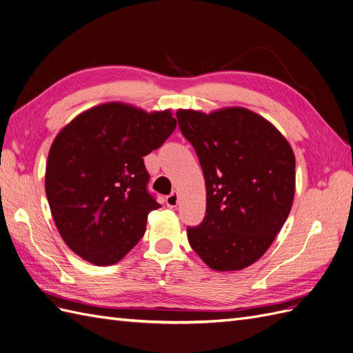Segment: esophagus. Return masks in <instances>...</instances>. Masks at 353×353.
<instances>
[{
	"instance_id": "esophagus-1",
	"label": "esophagus",
	"mask_w": 353,
	"mask_h": 353,
	"mask_svg": "<svg viewBox=\"0 0 353 353\" xmlns=\"http://www.w3.org/2000/svg\"><path fill=\"white\" fill-rule=\"evenodd\" d=\"M165 203H167V207H170V208L177 207V203H179V193H177V192H172V193H170V195L165 198Z\"/></svg>"
}]
</instances>
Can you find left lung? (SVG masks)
Masks as SVG:
<instances>
[{
	"label": "left lung",
	"mask_w": 353,
	"mask_h": 353,
	"mask_svg": "<svg viewBox=\"0 0 353 353\" xmlns=\"http://www.w3.org/2000/svg\"><path fill=\"white\" fill-rule=\"evenodd\" d=\"M195 148L207 186L202 223L188 241L215 271H236L265 254L288 220L294 196V154L264 117L242 107L203 114L176 112Z\"/></svg>",
	"instance_id": "8db88e82"
}]
</instances>
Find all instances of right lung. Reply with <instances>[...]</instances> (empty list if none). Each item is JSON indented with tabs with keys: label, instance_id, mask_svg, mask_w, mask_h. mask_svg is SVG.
<instances>
[{
	"label": "right lung",
	"instance_id": "add662e5",
	"mask_svg": "<svg viewBox=\"0 0 353 353\" xmlns=\"http://www.w3.org/2000/svg\"><path fill=\"white\" fill-rule=\"evenodd\" d=\"M172 111L146 112L108 102L73 119L55 136L45 192L63 241L95 265H112L138 243L151 211L143 157L176 129Z\"/></svg>",
	"mask_w": 353,
	"mask_h": 353
}]
</instances>
